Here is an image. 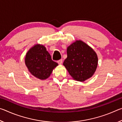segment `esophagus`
Masks as SVG:
<instances>
[{
	"label": "esophagus",
	"instance_id": "1",
	"mask_svg": "<svg viewBox=\"0 0 122 122\" xmlns=\"http://www.w3.org/2000/svg\"><path fill=\"white\" fill-rule=\"evenodd\" d=\"M57 63H58L59 65H61V64L62 63V59H60L57 61Z\"/></svg>",
	"mask_w": 122,
	"mask_h": 122
}]
</instances>
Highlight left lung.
Returning a JSON list of instances; mask_svg holds the SVG:
<instances>
[{
	"label": "left lung",
	"mask_w": 122,
	"mask_h": 122,
	"mask_svg": "<svg viewBox=\"0 0 122 122\" xmlns=\"http://www.w3.org/2000/svg\"><path fill=\"white\" fill-rule=\"evenodd\" d=\"M63 66L74 80L83 82L92 77L98 65V57L92 47L81 40H76L67 49Z\"/></svg>",
	"instance_id": "obj_1"
}]
</instances>
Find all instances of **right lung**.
Wrapping results in <instances>:
<instances>
[{
  "instance_id": "obj_1",
  "label": "right lung",
  "mask_w": 122,
  "mask_h": 122,
  "mask_svg": "<svg viewBox=\"0 0 122 122\" xmlns=\"http://www.w3.org/2000/svg\"><path fill=\"white\" fill-rule=\"evenodd\" d=\"M25 63L28 71L34 77L41 80L50 76L58 63L53 61L46 48L43 45L36 44L27 52Z\"/></svg>"
}]
</instances>
